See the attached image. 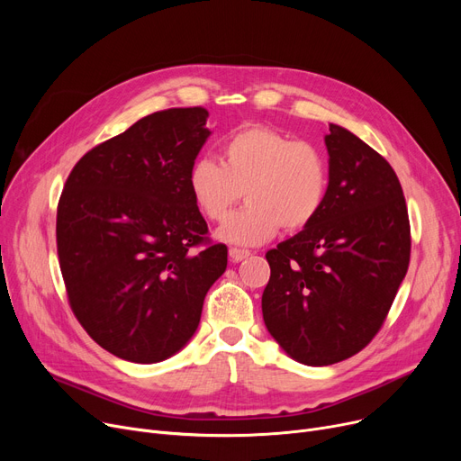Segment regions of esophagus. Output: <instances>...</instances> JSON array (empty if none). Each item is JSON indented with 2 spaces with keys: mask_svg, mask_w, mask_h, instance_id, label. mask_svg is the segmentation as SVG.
<instances>
[{
  "mask_svg": "<svg viewBox=\"0 0 461 461\" xmlns=\"http://www.w3.org/2000/svg\"><path fill=\"white\" fill-rule=\"evenodd\" d=\"M250 256V250H245V249H230V259L233 261V263H237V261H243V259H247Z\"/></svg>",
  "mask_w": 461,
  "mask_h": 461,
  "instance_id": "obj_1",
  "label": "esophagus"
}]
</instances>
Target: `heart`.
Wrapping results in <instances>:
<instances>
[{
	"instance_id": "1",
	"label": "heart",
	"mask_w": 461,
	"mask_h": 461,
	"mask_svg": "<svg viewBox=\"0 0 461 461\" xmlns=\"http://www.w3.org/2000/svg\"><path fill=\"white\" fill-rule=\"evenodd\" d=\"M221 164L200 158L190 166V196L209 222H224L218 237L240 247H258L280 228L301 231L323 211L330 166L318 145L297 141L269 127H247L221 143Z\"/></svg>"
}]
</instances>
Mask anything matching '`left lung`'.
<instances>
[{
	"mask_svg": "<svg viewBox=\"0 0 461 461\" xmlns=\"http://www.w3.org/2000/svg\"><path fill=\"white\" fill-rule=\"evenodd\" d=\"M325 136L330 186L308 228L265 254L263 321L303 365L329 366L381 330L411 258V226L393 166L353 132Z\"/></svg>",
	"mask_w": 461,
	"mask_h": 461,
	"instance_id": "left-lung-1",
	"label": "left lung"
}]
</instances>
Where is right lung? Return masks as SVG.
<instances>
[{
  "label": "right lung",
  "mask_w": 461,
  "mask_h": 461,
  "mask_svg": "<svg viewBox=\"0 0 461 461\" xmlns=\"http://www.w3.org/2000/svg\"><path fill=\"white\" fill-rule=\"evenodd\" d=\"M202 106L145 115L67 177L56 240L68 304L93 340L140 365L196 332L228 247L207 237L188 172L211 134Z\"/></svg>",
  "instance_id": "right-lung-1"
}]
</instances>
